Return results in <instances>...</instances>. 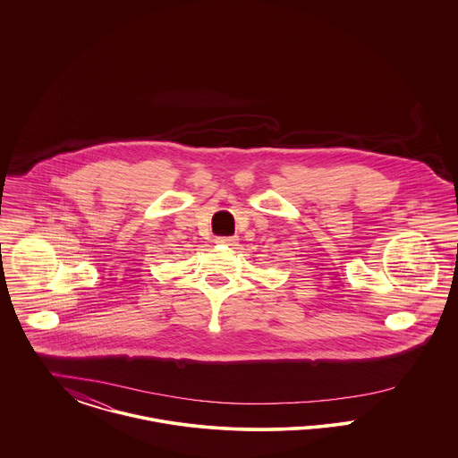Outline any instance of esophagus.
<instances>
[{
  "label": "esophagus",
  "instance_id": "34e87169",
  "mask_svg": "<svg viewBox=\"0 0 458 458\" xmlns=\"http://www.w3.org/2000/svg\"><path fill=\"white\" fill-rule=\"evenodd\" d=\"M216 243H221V245H235L237 243V237H218Z\"/></svg>",
  "mask_w": 458,
  "mask_h": 458
}]
</instances>
